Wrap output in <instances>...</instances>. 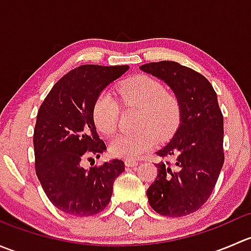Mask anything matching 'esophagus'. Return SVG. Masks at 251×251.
Instances as JSON below:
<instances>
[{"mask_svg": "<svg viewBox=\"0 0 251 251\" xmlns=\"http://www.w3.org/2000/svg\"><path fill=\"white\" fill-rule=\"evenodd\" d=\"M125 165L128 166V168H135V166L138 165L137 160H133V159H126L125 160Z\"/></svg>", "mask_w": 251, "mask_h": 251, "instance_id": "esophagus-1", "label": "esophagus"}]
</instances>
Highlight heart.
Returning <instances> with one entry per match:
<instances>
[{"instance_id":"heart-1","label":"heart","mask_w":251,"mask_h":251,"mask_svg":"<svg viewBox=\"0 0 251 251\" xmlns=\"http://www.w3.org/2000/svg\"><path fill=\"white\" fill-rule=\"evenodd\" d=\"M124 104L140 109L135 133H120L111 140L109 151L114 156L135 159L153 148L159 140H168L178 127L181 107L171 93L166 92L163 83L156 78L137 75L120 86ZM93 123L98 131L111 135L118 127L119 104L110 92H102L96 100L92 110Z\"/></svg>"}]
</instances>
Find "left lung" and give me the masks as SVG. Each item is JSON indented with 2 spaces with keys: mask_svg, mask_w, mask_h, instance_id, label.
Masks as SVG:
<instances>
[{
  "mask_svg": "<svg viewBox=\"0 0 251 251\" xmlns=\"http://www.w3.org/2000/svg\"><path fill=\"white\" fill-rule=\"evenodd\" d=\"M140 69L164 81L181 107L173 140L156 151L175 164H156L158 176L147 189L148 201L163 216H186L209 199L224 165V116L216 92L203 75L179 63L163 60Z\"/></svg>",
  "mask_w": 251,
  "mask_h": 251,
  "instance_id": "obj_1",
  "label": "left lung"
}]
</instances>
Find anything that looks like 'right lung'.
Returning a JSON list of instances; mask_svg holds the SVG:
<instances>
[{"instance_id":"1","label":"right lung","mask_w":251,"mask_h":251,"mask_svg":"<svg viewBox=\"0 0 251 251\" xmlns=\"http://www.w3.org/2000/svg\"><path fill=\"white\" fill-rule=\"evenodd\" d=\"M127 70L128 65H81L53 86L40 107L34 131L36 175L50 203L65 214L82 217L104 210L114 181L125 170L119 159L90 169L82 161L107 149L93 123V105Z\"/></svg>"}]
</instances>
